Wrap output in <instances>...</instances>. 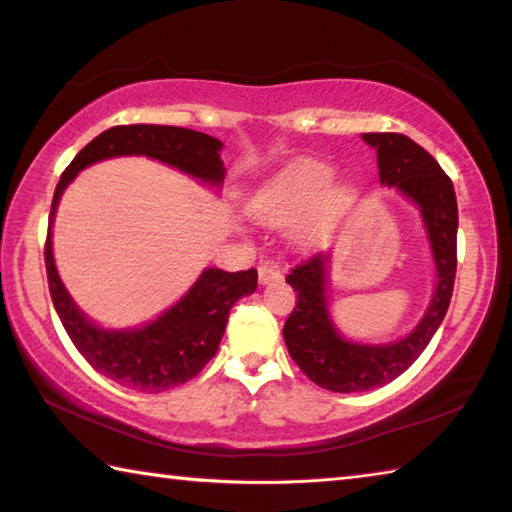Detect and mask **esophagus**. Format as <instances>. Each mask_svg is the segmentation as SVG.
<instances>
[{"instance_id":"esophagus-1","label":"esophagus","mask_w":512,"mask_h":512,"mask_svg":"<svg viewBox=\"0 0 512 512\" xmlns=\"http://www.w3.org/2000/svg\"><path fill=\"white\" fill-rule=\"evenodd\" d=\"M259 282L262 284H268V282H280L282 280V271L277 266H271V264H266V266H259Z\"/></svg>"}]
</instances>
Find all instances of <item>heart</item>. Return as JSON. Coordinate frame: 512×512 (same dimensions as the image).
<instances>
[{
	"label": "heart",
	"mask_w": 512,
	"mask_h": 512,
	"mask_svg": "<svg viewBox=\"0 0 512 512\" xmlns=\"http://www.w3.org/2000/svg\"><path fill=\"white\" fill-rule=\"evenodd\" d=\"M334 171L320 160H296L259 187L250 212L266 225H293L300 244H316L350 201V187L332 183Z\"/></svg>",
	"instance_id": "heart-1"
}]
</instances>
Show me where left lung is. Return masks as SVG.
<instances>
[{
    "instance_id": "obj_1",
    "label": "left lung",
    "mask_w": 512,
    "mask_h": 512,
    "mask_svg": "<svg viewBox=\"0 0 512 512\" xmlns=\"http://www.w3.org/2000/svg\"><path fill=\"white\" fill-rule=\"evenodd\" d=\"M363 142L377 149L381 185L395 187L420 207L438 282L427 311L409 336L395 343L370 345L352 343L336 332L325 296L329 255L316 253L293 268L287 282L296 291V307L284 323V343L298 368L314 384L334 393L370 391L400 377L443 323L456 277L458 205L452 180L411 137L363 133Z\"/></svg>"
}]
</instances>
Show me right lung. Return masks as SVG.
Returning <instances> with one entry per match:
<instances>
[{
    "label": "right lung",
    "instance_id": "obj_1",
    "mask_svg": "<svg viewBox=\"0 0 512 512\" xmlns=\"http://www.w3.org/2000/svg\"><path fill=\"white\" fill-rule=\"evenodd\" d=\"M221 149L223 144L216 137L180 126H112L76 153L56 185L45 244L51 300L65 332L85 361L131 391L162 393L196 377L219 350L232 305L255 293L257 271L248 268L225 273L221 268H205L194 287L153 323L135 329H103L90 323L60 282L51 253L56 205L76 173L117 155H149L207 185L219 187L225 178Z\"/></svg>",
    "mask_w": 512,
    "mask_h": 512
}]
</instances>
